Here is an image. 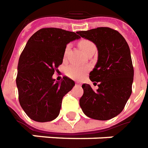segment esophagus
Instances as JSON below:
<instances>
[{"instance_id":"1","label":"esophagus","mask_w":148,"mask_h":148,"mask_svg":"<svg viewBox=\"0 0 148 148\" xmlns=\"http://www.w3.org/2000/svg\"><path fill=\"white\" fill-rule=\"evenodd\" d=\"M76 86H81V85H82V83L79 82V81H76Z\"/></svg>"}]
</instances>
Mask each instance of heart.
<instances>
[{
  "instance_id": "obj_1",
  "label": "heart",
  "mask_w": 148,
  "mask_h": 148,
  "mask_svg": "<svg viewBox=\"0 0 148 148\" xmlns=\"http://www.w3.org/2000/svg\"><path fill=\"white\" fill-rule=\"evenodd\" d=\"M79 45L84 53L88 52L89 49L96 48L95 45L92 41L88 40H80L79 42ZM69 50H70V45H69L66 46L65 49H64V56H66L67 54L69 53ZM85 72L86 68L81 67V66L74 65V64L69 66L66 69V74H67V76H69L70 78H72V79H79V78H81L84 76V74L85 73Z\"/></svg>"
}]
</instances>
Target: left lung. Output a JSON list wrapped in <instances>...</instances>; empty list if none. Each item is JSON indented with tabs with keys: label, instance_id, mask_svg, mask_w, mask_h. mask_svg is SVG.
I'll return each instance as SVG.
<instances>
[{
	"label": "left lung",
	"instance_id": "1",
	"mask_svg": "<svg viewBox=\"0 0 148 148\" xmlns=\"http://www.w3.org/2000/svg\"><path fill=\"white\" fill-rule=\"evenodd\" d=\"M77 34L94 43L98 50V60L89 78L99 83V88L94 91L88 84H83L80 108L89 118L112 119L122 112L132 94L134 69L129 46L119 32L107 27Z\"/></svg>",
	"mask_w": 148,
	"mask_h": 148
}]
</instances>
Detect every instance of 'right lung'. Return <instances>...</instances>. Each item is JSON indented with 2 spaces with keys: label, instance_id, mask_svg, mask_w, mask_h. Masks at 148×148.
I'll use <instances>...</instances> for the list:
<instances>
[{
  "label": "right lung",
  "instance_id": "right-lung-1",
  "mask_svg": "<svg viewBox=\"0 0 148 148\" xmlns=\"http://www.w3.org/2000/svg\"><path fill=\"white\" fill-rule=\"evenodd\" d=\"M76 32L45 28L29 38L19 59L16 76L19 102L30 119L49 122L59 116L64 96L75 86L67 76L52 78L63 62L66 45L79 39Z\"/></svg>",
  "mask_w": 148,
  "mask_h": 148
}]
</instances>
